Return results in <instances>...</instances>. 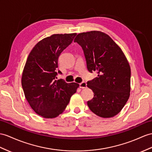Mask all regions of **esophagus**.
Masks as SVG:
<instances>
[{
	"label": "esophagus",
	"instance_id": "34e87169",
	"mask_svg": "<svg viewBox=\"0 0 152 152\" xmlns=\"http://www.w3.org/2000/svg\"><path fill=\"white\" fill-rule=\"evenodd\" d=\"M79 87L80 88H86L87 87V84L85 82H83L79 84Z\"/></svg>",
	"mask_w": 152,
	"mask_h": 152
}]
</instances>
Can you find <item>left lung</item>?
<instances>
[{
	"label": "left lung",
	"instance_id": "obj_1",
	"mask_svg": "<svg viewBox=\"0 0 152 152\" xmlns=\"http://www.w3.org/2000/svg\"><path fill=\"white\" fill-rule=\"evenodd\" d=\"M74 42L83 48L88 71L98 74L87 82L94 94L87 102L89 108L101 117L116 115L129 97L131 69L127 58L113 39L101 31L79 33Z\"/></svg>",
	"mask_w": 152,
	"mask_h": 152
}]
</instances>
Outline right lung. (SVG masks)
<instances>
[{
  "mask_svg": "<svg viewBox=\"0 0 152 152\" xmlns=\"http://www.w3.org/2000/svg\"><path fill=\"white\" fill-rule=\"evenodd\" d=\"M77 33L54 34L39 42L29 53L22 76L25 97L31 108L44 118H54L62 113L72 95L79 86L67 83L58 68L59 55L73 41Z\"/></svg>",
  "mask_w": 152,
  "mask_h": 152,
  "instance_id": "obj_1",
  "label": "right lung"
}]
</instances>
